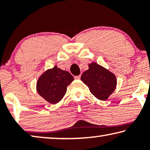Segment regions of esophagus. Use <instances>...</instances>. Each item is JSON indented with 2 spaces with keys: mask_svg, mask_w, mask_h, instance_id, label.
I'll list each match as a JSON object with an SVG mask.
<instances>
[{
  "mask_svg": "<svg viewBox=\"0 0 150 150\" xmlns=\"http://www.w3.org/2000/svg\"><path fill=\"white\" fill-rule=\"evenodd\" d=\"M80 78H81V75L75 76V79H76V80H79Z\"/></svg>",
  "mask_w": 150,
  "mask_h": 150,
  "instance_id": "1",
  "label": "esophagus"
}]
</instances>
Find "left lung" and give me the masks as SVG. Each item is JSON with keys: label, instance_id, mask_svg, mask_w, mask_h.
I'll return each instance as SVG.
<instances>
[{"label": "left lung", "instance_id": "8db88e82", "mask_svg": "<svg viewBox=\"0 0 150 150\" xmlns=\"http://www.w3.org/2000/svg\"><path fill=\"white\" fill-rule=\"evenodd\" d=\"M81 79L89 88L91 93L100 100H107L117 85L116 75L95 62L88 64V69L83 73Z\"/></svg>", "mask_w": 150, "mask_h": 150}]
</instances>
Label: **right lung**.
Wrapping results in <instances>:
<instances>
[{
  "label": "right lung",
  "instance_id": "1",
  "mask_svg": "<svg viewBox=\"0 0 150 150\" xmlns=\"http://www.w3.org/2000/svg\"><path fill=\"white\" fill-rule=\"evenodd\" d=\"M73 80L74 78L69 72L55 65L40 76L36 83V91L47 102L55 105L62 100L67 86Z\"/></svg>",
  "mask_w": 150,
  "mask_h": 150
}]
</instances>
